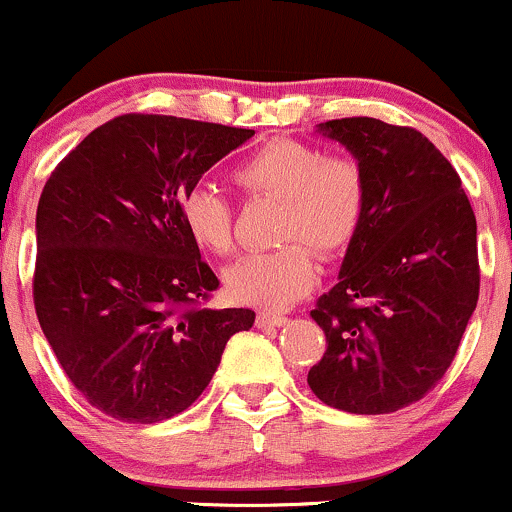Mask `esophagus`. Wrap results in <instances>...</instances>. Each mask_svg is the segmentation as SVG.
I'll return each mask as SVG.
<instances>
[{"instance_id":"esophagus-1","label":"esophagus","mask_w":512,"mask_h":512,"mask_svg":"<svg viewBox=\"0 0 512 512\" xmlns=\"http://www.w3.org/2000/svg\"><path fill=\"white\" fill-rule=\"evenodd\" d=\"M289 322V317L286 315H279V313H267V310H262V313H257V327H281Z\"/></svg>"}]
</instances>
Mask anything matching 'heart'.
Listing matches in <instances>:
<instances>
[{
    "label": "heart",
    "mask_w": 512,
    "mask_h": 512,
    "mask_svg": "<svg viewBox=\"0 0 512 512\" xmlns=\"http://www.w3.org/2000/svg\"><path fill=\"white\" fill-rule=\"evenodd\" d=\"M233 182L250 197L281 202V248L250 252L226 269L233 298L262 308L296 301L315 279V255H339L361 226L366 175L351 156H325L313 144L274 137L233 170ZM180 219L199 248L233 250V207L214 187L197 185L182 197Z\"/></svg>",
    "instance_id": "b5f03b06"
}]
</instances>
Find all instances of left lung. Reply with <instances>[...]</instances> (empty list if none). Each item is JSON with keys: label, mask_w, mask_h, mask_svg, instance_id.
Masks as SVG:
<instances>
[{"label": "left lung", "mask_w": 512, "mask_h": 512, "mask_svg": "<svg viewBox=\"0 0 512 512\" xmlns=\"http://www.w3.org/2000/svg\"><path fill=\"white\" fill-rule=\"evenodd\" d=\"M317 132L366 175L361 226L313 320L327 351L308 385L327 407L390 414L433 390L479 301L477 219L450 161L421 132L342 117Z\"/></svg>", "instance_id": "8db88e82"}]
</instances>
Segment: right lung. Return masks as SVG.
Wrapping results in <instances>:
<instances>
[{"label":"right lung","instance_id":"1","mask_svg":"<svg viewBox=\"0 0 512 512\" xmlns=\"http://www.w3.org/2000/svg\"><path fill=\"white\" fill-rule=\"evenodd\" d=\"M255 129L173 115L105 122L45 182L33 303L57 361L91 407L156 424L209 385L255 310L204 305L219 279L180 219L199 178Z\"/></svg>","mask_w":512,"mask_h":512}]
</instances>
